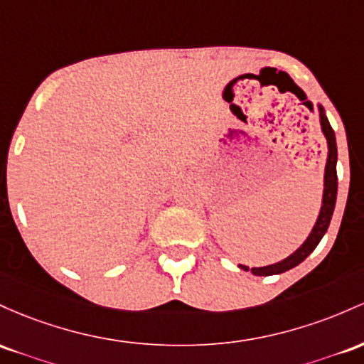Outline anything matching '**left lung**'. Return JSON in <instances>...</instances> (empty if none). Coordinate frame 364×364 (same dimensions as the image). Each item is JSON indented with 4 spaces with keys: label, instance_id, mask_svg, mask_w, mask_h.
Segmentation results:
<instances>
[{
    "label": "left lung",
    "instance_id": "obj_1",
    "mask_svg": "<svg viewBox=\"0 0 364 364\" xmlns=\"http://www.w3.org/2000/svg\"><path fill=\"white\" fill-rule=\"evenodd\" d=\"M318 113H320V125L321 132L326 139V148H328V154H326V163H325V175H323V196H321V208L320 213H318L316 222L309 232V235L306 237V240L301 244L292 255H289L287 258L277 261L273 264H267V267H256L249 268L246 264H239L240 270L251 272L252 275L258 277H268V275H280V273L291 270V268L297 267L299 263L308 258L309 255L314 251V247L320 244V240L323 239L330 225V220H332L333 210H336V201H337V142H336V132L330 127L328 118L325 115L323 106L318 105Z\"/></svg>",
    "mask_w": 364,
    "mask_h": 364
}]
</instances>
